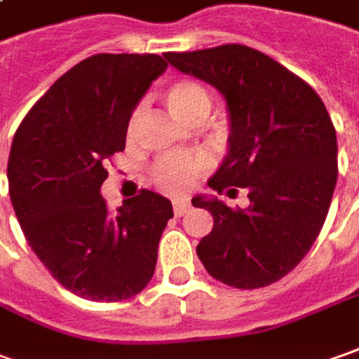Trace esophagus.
<instances>
[{"instance_id":"esophagus-1","label":"esophagus","mask_w":359,"mask_h":359,"mask_svg":"<svg viewBox=\"0 0 359 359\" xmlns=\"http://www.w3.org/2000/svg\"><path fill=\"white\" fill-rule=\"evenodd\" d=\"M189 208H191V203H189L187 197H177V199H174V213L177 217L185 215L189 211Z\"/></svg>"}]
</instances>
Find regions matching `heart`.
Returning a JSON list of instances; mask_svg holds the SVG:
<instances>
[{
  "instance_id": "b5f03b06",
  "label": "heart",
  "mask_w": 359,
  "mask_h": 359,
  "mask_svg": "<svg viewBox=\"0 0 359 359\" xmlns=\"http://www.w3.org/2000/svg\"><path fill=\"white\" fill-rule=\"evenodd\" d=\"M165 104L170 112L184 122L194 120L199 114H208L209 96L201 84L194 81H177L165 90ZM138 112L132 116L130 128L136 124ZM209 168L205 154H168L154 163L151 175L160 187L170 191H182L189 187L194 177Z\"/></svg>"
}]
</instances>
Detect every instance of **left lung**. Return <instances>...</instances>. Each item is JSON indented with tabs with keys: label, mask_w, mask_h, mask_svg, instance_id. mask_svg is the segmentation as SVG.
Instances as JSON below:
<instances>
[{
	"label": "left lung",
	"mask_w": 359,
	"mask_h": 359,
	"mask_svg": "<svg viewBox=\"0 0 359 359\" xmlns=\"http://www.w3.org/2000/svg\"><path fill=\"white\" fill-rule=\"evenodd\" d=\"M177 71L215 86L229 112L227 156L208 184L217 194L249 191V208L196 196L213 229L197 257L213 278L261 288L297 266L318 237L338 177L330 114L297 74L245 45L165 53Z\"/></svg>",
	"instance_id": "obj_1"
}]
</instances>
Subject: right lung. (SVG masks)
<instances>
[{"label":"right lung","instance_id":"add662e5","mask_svg":"<svg viewBox=\"0 0 359 359\" xmlns=\"http://www.w3.org/2000/svg\"><path fill=\"white\" fill-rule=\"evenodd\" d=\"M168 69L160 55H93L62 74L15 132L9 197L29 247L67 290L96 302L151 280L172 201L142 189L110 213L100 187L134 108Z\"/></svg>","mask_w":359,"mask_h":359}]
</instances>
